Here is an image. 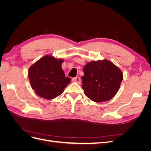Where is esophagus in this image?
Wrapping results in <instances>:
<instances>
[{"label": "esophagus", "instance_id": "obj_1", "mask_svg": "<svg viewBox=\"0 0 151 151\" xmlns=\"http://www.w3.org/2000/svg\"><path fill=\"white\" fill-rule=\"evenodd\" d=\"M72 81L79 84V83H81V79L79 77H74V78L72 79Z\"/></svg>", "mask_w": 151, "mask_h": 151}]
</instances>
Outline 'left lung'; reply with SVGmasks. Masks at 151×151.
<instances>
[{
  "instance_id": "8db88e82",
  "label": "left lung",
  "mask_w": 151,
  "mask_h": 151,
  "mask_svg": "<svg viewBox=\"0 0 151 151\" xmlns=\"http://www.w3.org/2000/svg\"><path fill=\"white\" fill-rule=\"evenodd\" d=\"M82 76V88L88 98L93 101H107L119 90L123 74L121 70L108 60L88 62Z\"/></svg>"
}]
</instances>
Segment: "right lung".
<instances>
[{"instance_id": "1", "label": "right lung", "mask_w": 151, "mask_h": 151, "mask_svg": "<svg viewBox=\"0 0 151 151\" xmlns=\"http://www.w3.org/2000/svg\"><path fill=\"white\" fill-rule=\"evenodd\" d=\"M63 59L45 55L32 65L28 71L31 88L41 98L52 99L60 95L70 83L62 68Z\"/></svg>"}]
</instances>
